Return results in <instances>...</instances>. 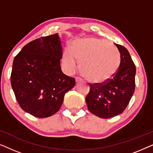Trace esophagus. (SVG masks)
Here are the masks:
<instances>
[{
    "label": "esophagus",
    "instance_id": "1",
    "mask_svg": "<svg viewBox=\"0 0 153 153\" xmlns=\"http://www.w3.org/2000/svg\"><path fill=\"white\" fill-rule=\"evenodd\" d=\"M75 81H76V83H79L81 81V79L79 78V77H76V79H75Z\"/></svg>",
    "mask_w": 153,
    "mask_h": 153
}]
</instances>
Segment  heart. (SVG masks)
Segmentation results:
<instances>
[{
    "mask_svg": "<svg viewBox=\"0 0 153 153\" xmlns=\"http://www.w3.org/2000/svg\"><path fill=\"white\" fill-rule=\"evenodd\" d=\"M76 60L80 62L81 72L88 80L103 82L116 74L120 65V54L107 40L88 37L73 43L72 51H64L62 62L68 72L76 70Z\"/></svg>",
    "mask_w": 153,
    "mask_h": 153,
    "instance_id": "heart-1",
    "label": "heart"
}]
</instances>
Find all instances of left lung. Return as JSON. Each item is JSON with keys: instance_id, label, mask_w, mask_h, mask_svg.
Instances as JSON below:
<instances>
[{"instance_id": "1", "label": "left lung", "mask_w": 153, "mask_h": 153, "mask_svg": "<svg viewBox=\"0 0 153 153\" xmlns=\"http://www.w3.org/2000/svg\"><path fill=\"white\" fill-rule=\"evenodd\" d=\"M120 53L119 68L113 77L103 83H89L85 97L90 112L102 118L122 114L135 90L136 67L126 48L115 44Z\"/></svg>"}]
</instances>
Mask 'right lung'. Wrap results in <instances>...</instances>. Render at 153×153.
<instances>
[{
    "label": "right lung",
    "instance_id": "obj_1",
    "mask_svg": "<svg viewBox=\"0 0 153 153\" xmlns=\"http://www.w3.org/2000/svg\"><path fill=\"white\" fill-rule=\"evenodd\" d=\"M62 46L58 34L36 39L24 46L14 58L11 85L24 111L47 118L61 106L75 79L62 73Z\"/></svg>",
    "mask_w": 153,
    "mask_h": 153
}]
</instances>
